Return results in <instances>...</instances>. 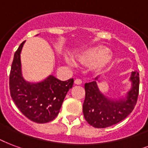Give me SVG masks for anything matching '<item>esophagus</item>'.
I'll use <instances>...</instances> for the list:
<instances>
[{"instance_id":"esophagus-1","label":"esophagus","mask_w":148,"mask_h":148,"mask_svg":"<svg viewBox=\"0 0 148 148\" xmlns=\"http://www.w3.org/2000/svg\"><path fill=\"white\" fill-rule=\"evenodd\" d=\"M82 80H81L80 79H76L75 80V84H77V85H80V84H82Z\"/></svg>"}]
</instances>
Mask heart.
<instances>
[{
	"mask_svg": "<svg viewBox=\"0 0 148 148\" xmlns=\"http://www.w3.org/2000/svg\"><path fill=\"white\" fill-rule=\"evenodd\" d=\"M75 58L79 63L84 65H92L95 70L104 69L109 65L113 59L112 52L104 45H94L81 50L75 54ZM67 62L71 65L75 63L70 59Z\"/></svg>",
	"mask_w": 148,
	"mask_h": 148,
	"instance_id": "heart-1",
	"label": "heart"
}]
</instances>
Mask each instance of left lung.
<instances>
[{
	"label": "left lung",
	"mask_w": 148,
	"mask_h": 148,
	"mask_svg": "<svg viewBox=\"0 0 148 148\" xmlns=\"http://www.w3.org/2000/svg\"><path fill=\"white\" fill-rule=\"evenodd\" d=\"M130 79L132 87L125 97L115 100L108 98L102 94L96 80L85 83L86 97L83 112L90 125L95 128H106L121 122L133 112L139 94V73L133 72Z\"/></svg>",
	"instance_id": "8db88e82"
}]
</instances>
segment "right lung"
<instances>
[{
	"instance_id": "1",
	"label": "right lung",
	"mask_w": 148,
	"mask_h": 148,
	"mask_svg": "<svg viewBox=\"0 0 148 148\" xmlns=\"http://www.w3.org/2000/svg\"><path fill=\"white\" fill-rule=\"evenodd\" d=\"M25 41L14 54L9 75L10 94L20 112L33 122L46 123L54 120L60 112L65 95L73 87V79L62 81L50 75L44 81L32 83L22 74L20 54Z\"/></svg>"
}]
</instances>
